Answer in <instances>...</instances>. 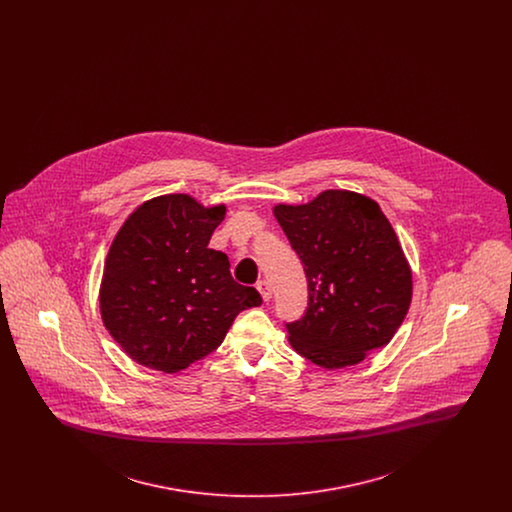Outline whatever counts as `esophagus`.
Listing matches in <instances>:
<instances>
[{
  "label": "esophagus",
  "instance_id": "obj_1",
  "mask_svg": "<svg viewBox=\"0 0 512 512\" xmlns=\"http://www.w3.org/2000/svg\"><path fill=\"white\" fill-rule=\"evenodd\" d=\"M257 290L261 293V297L268 301L270 297H272V288H270V284H268L267 280H261L259 284H257Z\"/></svg>",
  "mask_w": 512,
  "mask_h": 512
}]
</instances>
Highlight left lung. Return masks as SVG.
Instances as JSON below:
<instances>
[{"mask_svg": "<svg viewBox=\"0 0 512 512\" xmlns=\"http://www.w3.org/2000/svg\"><path fill=\"white\" fill-rule=\"evenodd\" d=\"M274 217L309 284L305 315L286 322L293 349L322 368H345L388 345L409 311L413 274L380 205L326 190L305 205H276Z\"/></svg>", "mask_w": 512, "mask_h": 512, "instance_id": "left-lung-1", "label": "left lung"}]
</instances>
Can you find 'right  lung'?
<instances>
[{
  "mask_svg": "<svg viewBox=\"0 0 512 512\" xmlns=\"http://www.w3.org/2000/svg\"><path fill=\"white\" fill-rule=\"evenodd\" d=\"M226 207L186 194L142 203L117 232L103 268L101 318L140 365L178 372L219 347L234 318L263 303L238 284L209 240Z\"/></svg>",
  "mask_w": 512,
  "mask_h": 512,
  "instance_id": "right-lung-1",
  "label": "right lung"
}]
</instances>
